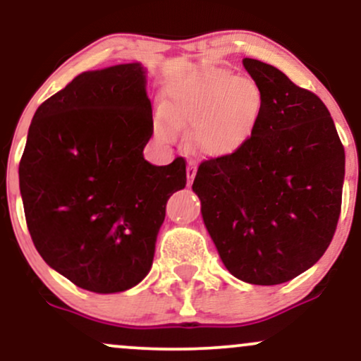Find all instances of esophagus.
<instances>
[{"instance_id": "obj_1", "label": "esophagus", "mask_w": 361, "mask_h": 361, "mask_svg": "<svg viewBox=\"0 0 361 361\" xmlns=\"http://www.w3.org/2000/svg\"><path fill=\"white\" fill-rule=\"evenodd\" d=\"M195 175H197V164H195L193 161H190V163L186 164V178H188V185H192Z\"/></svg>"}]
</instances>
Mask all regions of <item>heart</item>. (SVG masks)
<instances>
[{
  "label": "heart",
  "mask_w": 361,
  "mask_h": 361,
  "mask_svg": "<svg viewBox=\"0 0 361 361\" xmlns=\"http://www.w3.org/2000/svg\"><path fill=\"white\" fill-rule=\"evenodd\" d=\"M164 115L178 130L193 128V144L202 154L233 156L250 142L258 127L263 100L255 82L222 69L181 78L168 86ZM163 137L171 130L161 126Z\"/></svg>",
  "instance_id": "heart-1"
}]
</instances>
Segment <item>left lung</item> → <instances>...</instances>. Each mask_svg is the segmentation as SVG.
<instances>
[{"instance_id":"left-lung-1","label":"left lung","mask_w":361,"mask_h":361,"mask_svg":"<svg viewBox=\"0 0 361 361\" xmlns=\"http://www.w3.org/2000/svg\"><path fill=\"white\" fill-rule=\"evenodd\" d=\"M243 64L263 100L258 127L239 152L202 161L192 188L227 270L246 283L279 285L333 241L345 147L317 94L267 62Z\"/></svg>"}]
</instances>
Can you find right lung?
Segmentation results:
<instances>
[{
  "instance_id": "obj_1",
  "label": "right lung",
  "mask_w": 361,
  "mask_h": 361,
  "mask_svg": "<svg viewBox=\"0 0 361 361\" xmlns=\"http://www.w3.org/2000/svg\"><path fill=\"white\" fill-rule=\"evenodd\" d=\"M152 130L139 62L81 73L35 111L18 168L25 219L78 287L123 292L151 270L168 198L186 185L183 157L144 159Z\"/></svg>"
}]
</instances>
